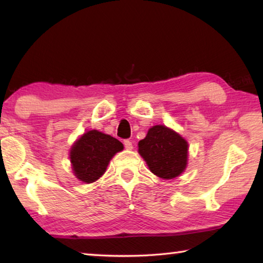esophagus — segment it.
I'll list each match as a JSON object with an SVG mask.
<instances>
[{"label":"esophagus","mask_w":263,"mask_h":263,"mask_svg":"<svg viewBox=\"0 0 263 263\" xmlns=\"http://www.w3.org/2000/svg\"><path fill=\"white\" fill-rule=\"evenodd\" d=\"M124 146H125L126 149H132V148H133L132 142H131V140H128V139L124 140Z\"/></svg>","instance_id":"obj_1"}]
</instances>
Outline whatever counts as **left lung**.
<instances>
[{
    "instance_id": "left-lung-1",
    "label": "left lung",
    "mask_w": 263,
    "mask_h": 263,
    "mask_svg": "<svg viewBox=\"0 0 263 263\" xmlns=\"http://www.w3.org/2000/svg\"><path fill=\"white\" fill-rule=\"evenodd\" d=\"M138 146L151 172L161 179H174L185 169L188 142L171 128L163 125L151 127Z\"/></svg>"
}]
</instances>
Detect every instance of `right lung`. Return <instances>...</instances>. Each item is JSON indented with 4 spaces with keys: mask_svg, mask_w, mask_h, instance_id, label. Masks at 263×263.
Wrapping results in <instances>:
<instances>
[{
    "mask_svg": "<svg viewBox=\"0 0 263 263\" xmlns=\"http://www.w3.org/2000/svg\"><path fill=\"white\" fill-rule=\"evenodd\" d=\"M123 144L109 135L91 130L80 138L70 149L75 176L91 183L104 174L111 158L123 149Z\"/></svg>",
    "mask_w": 263,
    "mask_h": 263,
    "instance_id": "add662e5",
    "label": "right lung"
}]
</instances>
